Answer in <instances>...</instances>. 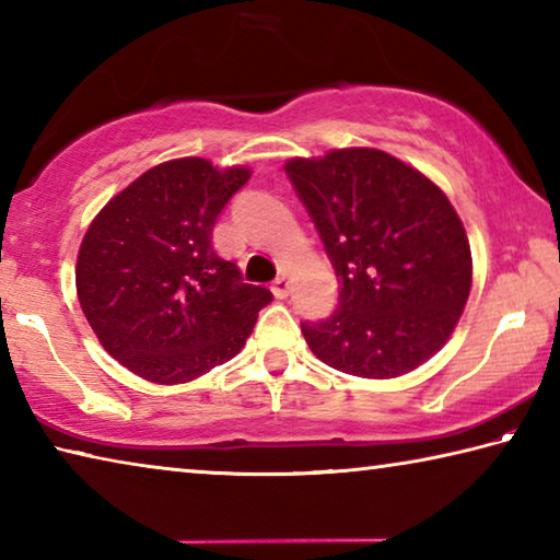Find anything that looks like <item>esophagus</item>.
Instances as JSON below:
<instances>
[{"instance_id": "esophagus-1", "label": "esophagus", "mask_w": 560, "mask_h": 560, "mask_svg": "<svg viewBox=\"0 0 560 560\" xmlns=\"http://www.w3.org/2000/svg\"><path fill=\"white\" fill-rule=\"evenodd\" d=\"M271 291H273V296H277V299H287L289 291H291V281L287 277H279L277 281L271 283Z\"/></svg>"}]
</instances>
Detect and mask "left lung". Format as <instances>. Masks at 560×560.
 Wrapping results in <instances>:
<instances>
[{
  "instance_id": "left-lung-1",
  "label": "left lung",
  "mask_w": 560,
  "mask_h": 560,
  "mask_svg": "<svg viewBox=\"0 0 560 560\" xmlns=\"http://www.w3.org/2000/svg\"><path fill=\"white\" fill-rule=\"evenodd\" d=\"M283 167L338 277V308L301 326L314 355L368 381L428 363L471 291L467 230L447 195L377 148H338Z\"/></svg>"
}]
</instances>
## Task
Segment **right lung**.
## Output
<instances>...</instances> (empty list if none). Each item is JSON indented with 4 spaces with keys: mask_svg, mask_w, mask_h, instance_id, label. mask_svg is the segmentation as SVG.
Returning <instances> with one entry per match:
<instances>
[{
    "mask_svg": "<svg viewBox=\"0 0 560 560\" xmlns=\"http://www.w3.org/2000/svg\"><path fill=\"white\" fill-rule=\"evenodd\" d=\"M252 167L175 158L132 179L93 217L75 293L106 353L155 385L210 373L244 348L271 291L244 283L212 246Z\"/></svg>",
    "mask_w": 560,
    "mask_h": 560,
    "instance_id": "1",
    "label": "right lung"
}]
</instances>
